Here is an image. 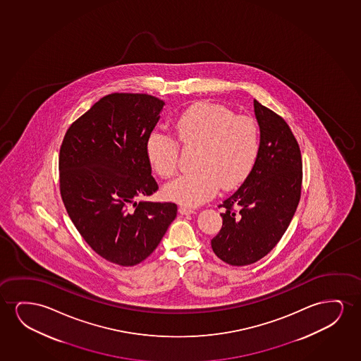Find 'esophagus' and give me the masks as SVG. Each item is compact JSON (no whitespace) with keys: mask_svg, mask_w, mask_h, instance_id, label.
<instances>
[{"mask_svg":"<svg viewBox=\"0 0 361 361\" xmlns=\"http://www.w3.org/2000/svg\"><path fill=\"white\" fill-rule=\"evenodd\" d=\"M178 212H180V214L186 216V214H192V213H195V211H193L192 208L183 207V206H181V207L178 208Z\"/></svg>","mask_w":361,"mask_h":361,"instance_id":"34e87169","label":"esophagus"}]
</instances>
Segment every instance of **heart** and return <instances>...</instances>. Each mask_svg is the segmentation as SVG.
<instances>
[{
    "label": "heart",
    "mask_w": 361,
    "mask_h": 361,
    "mask_svg": "<svg viewBox=\"0 0 361 361\" xmlns=\"http://www.w3.org/2000/svg\"><path fill=\"white\" fill-rule=\"evenodd\" d=\"M173 130L183 148L197 149L195 173L181 176L164 188L165 197L197 206L223 190H232L247 180L260 152V133L254 119L235 116L224 106L196 104L173 119ZM147 158L161 178L178 171V143L155 130L147 139Z\"/></svg>",
    "instance_id": "obj_1"
}]
</instances>
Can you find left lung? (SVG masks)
<instances>
[{
  "label": "left lung",
  "mask_w": 361,
  "mask_h": 361,
  "mask_svg": "<svg viewBox=\"0 0 361 361\" xmlns=\"http://www.w3.org/2000/svg\"><path fill=\"white\" fill-rule=\"evenodd\" d=\"M260 152L252 173L219 207L223 224L213 252L233 267L257 262L271 252L290 226L301 197L300 145L285 119L254 99Z\"/></svg>",
  "instance_id": "left-lung-1"
}]
</instances>
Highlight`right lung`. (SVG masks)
Here are the masks:
<instances>
[{
    "instance_id": "1",
    "label": "right lung",
    "mask_w": 361,
    "mask_h": 361,
    "mask_svg": "<svg viewBox=\"0 0 361 361\" xmlns=\"http://www.w3.org/2000/svg\"><path fill=\"white\" fill-rule=\"evenodd\" d=\"M164 104L150 94H107L70 126L60 148L66 212L92 250L121 267L145 260L178 213L175 203L137 202L158 190L145 145Z\"/></svg>"
}]
</instances>
